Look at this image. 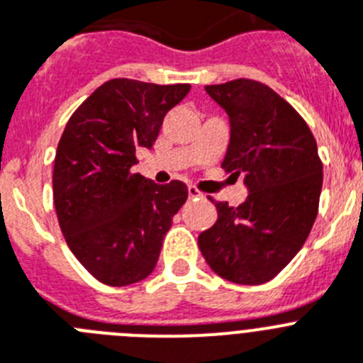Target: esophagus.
<instances>
[{
	"label": "esophagus",
	"mask_w": 363,
	"mask_h": 363,
	"mask_svg": "<svg viewBox=\"0 0 363 363\" xmlns=\"http://www.w3.org/2000/svg\"><path fill=\"white\" fill-rule=\"evenodd\" d=\"M188 196H190L191 199H199V197H203L205 194L197 190V186H191V184H190V186H188Z\"/></svg>",
	"instance_id": "34e87169"
}]
</instances>
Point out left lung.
Listing matches in <instances>:
<instances>
[{"label":"left lung","instance_id":"left-lung-1","mask_svg":"<svg viewBox=\"0 0 363 363\" xmlns=\"http://www.w3.org/2000/svg\"><path fill=\"white\" fill-rule=\"evenodd\" d=\"M205 90L230 120L221 167L245 173L249 196L240 206L208 197L218 219L197 243L219 277L264 284L290 264L315 221L323 186L318 144L299 112L267 84L234 79Z\"/></svg>","mask_w":363,"mask_h":363}]
</instances>
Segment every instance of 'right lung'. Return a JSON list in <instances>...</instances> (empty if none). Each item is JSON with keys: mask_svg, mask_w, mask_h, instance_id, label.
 Instances as JSON below:
<instances>
[{"mask_svg": "<svg viewBox=\"0 0 363 363\" xmlns=\"http://www.w3.org/2000/svg\"><path fill=\"white\" fill-rule=\"evenodd\" d=\"M188 92L190 84L111 79L79 105L60 136L53 167L60 230L103 284L151 275L173 216L188 199L182 181L160 186L133 173L136 149L153 147L164 116Z\"/></svg>", "mask_w": 363, "mask_h": 363, "instance_id": "right-lung-1", "label": "right lung"}]
</instances>
